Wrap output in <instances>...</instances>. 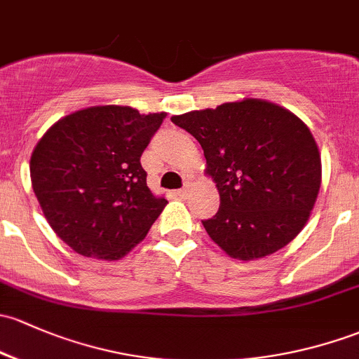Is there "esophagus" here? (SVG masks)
Segmentation results:
<instances>
[{
    "label": "esophagus",
    "instance_id": "obj_1",
    "mask_svg": "<svg viewBox=\"0 0 359 359\" xmlns=\"http://www.w3.org/2000/svg\"><path fill=\"white\" fill-rule=\"evenodd\" d=\"M175 194H177V196H180V198H186V196H187V189H186V187H182V189L177 191Z\"/></svg>",
    "mask_w": 359,
    "mask_h": 359
}]
</instances>
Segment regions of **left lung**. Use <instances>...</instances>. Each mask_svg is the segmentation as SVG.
Instances as JSON below:
<instances>
[{
	"mask_svg": "<svg viewBox=\"0 0 359 359\" xmlns=\"http://www.w3.org/2000/svg\"><path fill=\"white\" fill-rule=\"evenodd\" d=\"M172 122L205 151L220 208L203 225L230 258H265L303 230L322 184L318 146L303 120L246 97L175 115Z\"/></svg>",
	"mask_w": 359,
	"mask_h": 359,
	"instance_id": "obj_1",
	"label": "left lung"
}]
</instances>
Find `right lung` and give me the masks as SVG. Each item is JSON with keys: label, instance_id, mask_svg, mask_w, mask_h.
Instances as JSON below:
<instances>
[{"label": "right lung", "instance_id": "right-lung-1", "mask_svg": "<svg viewBox=\"0 0 359 359\" xmlns=\"http://www.w3.org/2000/svg\"><path fill=\"white\" fill-rule=\"evenodd\" d=\"M167 113L90 107L63 116L30 156V180L56 236L88 258H123L167 206L146 184L141 154Z\"/></svg>", "mask_w": 359, "mask_h": 359}]
</instances>
